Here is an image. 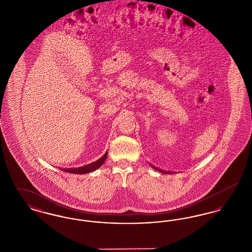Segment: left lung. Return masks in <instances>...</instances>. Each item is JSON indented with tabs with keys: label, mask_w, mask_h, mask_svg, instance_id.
<instances>
[{
	"label": "left lung",
	"mask_w": 252,
	"mask_h": 252,
	"mask_svg": "<svg viewBox=\"0 0 252 252\" xmlns=\"http://www.w3.org/2000/svg\"><path fill=\"white\" fill-rule=\"evenodd\" d=\"M153 167V166H152ZM155 170H157V171H158V172H160V173H163V174H167V172H165V171H163V170H160V169H158V168L156 167H153ZM168 174H171V173H169L168 172Z\"/></svg>",
	"instance_id": "obj_1"
}]
</instances>
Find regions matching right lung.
I'll return each instance as SVG.
<instances>
[{"label":"right lung","mask_w":252,"mask_h":252,"mask_svg":"<svg viewBox=\"0 0 252 252\" xmlns=\"http://www.w3.org/2000/svg\"><path fill=\"white\" fill-rule=\"evenodd\" d=\"M108 156V152H106V154L104 156L102 157L101 158H99L98 160H96L93 163H90L88 165H85L82 167L78 168H70V169H61L62 171H65V172H69V173H72V174H87V173H90V172H93L96 169L100 167L106 160Z\"/></svg>","instance_id":"add662e5"}]
</instances>
